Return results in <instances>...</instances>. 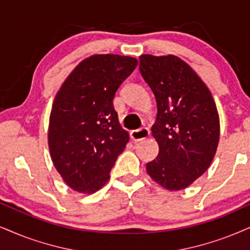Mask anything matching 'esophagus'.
<instances>
[{
	"instance_id": "esophagus-1",
	"label": "esophagus",
	"mask_w": 250,
	"mask_h": 250,
	"mask_svg": "<svg viewBox=\"0 0 250 250\" xmlns=\"http://www.w3.org/2000/svg\"><path fill=\"white\" fill-rule=\"evenodd\" d=\"M149 137V131L147 128H139V130H134L131 132V139L134 143H139Z\"/></svg>"
}]
</instances>
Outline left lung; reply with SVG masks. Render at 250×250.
Instances as JSON below:
<instances>
[{
  "instance_id": "obj_1",
  "label": "left lung",
  "mask_w": 250,
  "mask_h": 250,
  "mask_svg": "<svg viewBox=\"0 0 250 250\" xmlns=\"http://www.w3.org/2000/svg\"><path fill=\"white\" fill-rule=\"evenodd\" d=\"M140 73L155 96L152 135L159 155L147 174L165 189H186L210 167L217 152L220 122L205 82L176 55H140Z\"/></svg>"
}]
</instances>
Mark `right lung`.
<instances>
[{"instance_id": "right-lung-1", "label": "right lung", "mask_w": 250, "mask_h": 250, "mask_svg": "<svg viewBox=\"0 0 250 250\" xmlns=\"http://www.w3.org/2000/svg\"><path fill=\"white\" fill-rule=\"evenodd\" d=\"M137 64L135 58L126 55H90L55 95L47 132L51 159L64 183L80 193L91 195L105 186L130 140L113 98Z\"/></svg>"}]
</instances>
